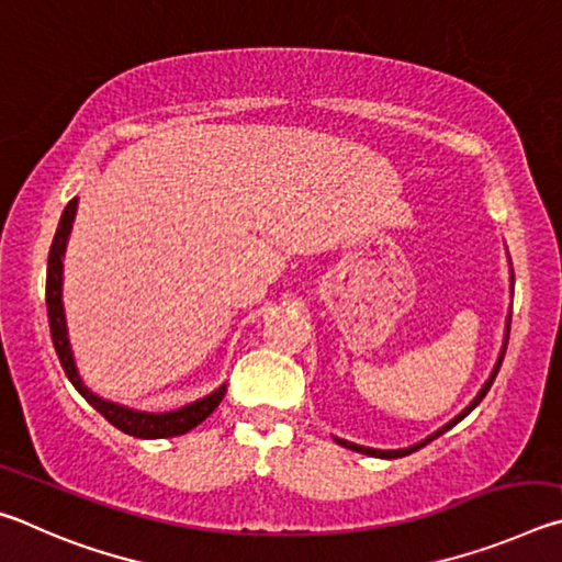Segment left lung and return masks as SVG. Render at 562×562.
Listing matches in <instances>:
<instances>
[{
  "label": "left lung",
  "instance_id": "1",
  "mask_svg": "<svg viewBox=\"0 0 562 562\" xmlns=\"http://www.w3.org/2000/svg\"><path fill=\"white\" fill-rule=\"evenodd\" d=\"M508 331H510V319H508V329H506V335H508ZM506 347H508V339H506V345H503V349H501L498 364H496V369H493V374H491V379H488V382H486V384H483V389H481V392H479V396H475V398H473V402H471V406H465V408H463V412H461L459 416H456V418H453V422H449V424H446V426H443V429H439V431H436L434 436H429V439H426V441H422V443H416V446H412V449H402V451H379V449H367V446H357V443H349V441H341V439H337V443H339V446H345V449H351V451H357V453H367V456H379V459H398V456H408V453H414V451H418V449H422V446H426V443H429V441H434V439H439V436H441L443 431H449V429H451V426H456V424H459V422H461V418H463L465 414H471V412H473V408L481 404V398L488 394V389H491V384H493V379H496V374H498V369H501V364H503V357H506Z\"/></svg>",
  "mask_w": 562,
  "mask_h": 562
}]
</instances>
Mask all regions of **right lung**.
I'll list each match as a JSON object with an SVG mask.
<instances>
[{"label":"right lung","instance_id":"right-lung-1","mask_svg":"<svg viewBox=\"0 0 562 562\" xmlns=\"http://www.w3.org/2000/svg\"><path fill=\"white\" fill-rule=\"evenodd\" d=\"M74 213H76V198L64 207L59 227H56V235L52 240L49 265H46V312H49V329H52L56 357H59L66 376H69V382L76 386V392L87 398V402L97 408L109 424L116 426V429L123 434L136 436V439H168V436H180L190 429H195V426L205 422V418L215 412L217 404L223 402L225 386L217 389V392H213L211 396L201 398V402H193L183 408H178V412L146 414V412H133V408L111 404L106 398L97 396L83 386L81 376L76 374L74 357L69 349V337H66L64 307H61V258L66 250V237H69L71 223H74Z\"/></svg>","mask_w":562,"mask_h":562}]
</instances>
